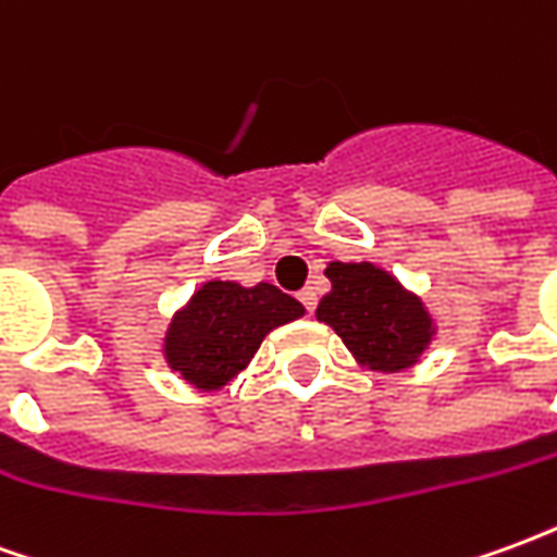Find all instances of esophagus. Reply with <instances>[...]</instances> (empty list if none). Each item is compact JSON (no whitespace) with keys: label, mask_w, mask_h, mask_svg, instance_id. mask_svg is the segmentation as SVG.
<instances>
[{"label":"esophagus","mask_w":557,"mask_h":557,"mask_svg":"<svg viewBox=\"0 0 557 557\" xmlns=\"http://www.w3.org/2000/svg\"><path fill=\"white\" fill-rule=\"evenodd\" d=\"M298 298H301L304 310H307V313H313V310H315V292L313 289H304L301 295H298Z\"/></svg>","instance_id":"1"}]
</instances>
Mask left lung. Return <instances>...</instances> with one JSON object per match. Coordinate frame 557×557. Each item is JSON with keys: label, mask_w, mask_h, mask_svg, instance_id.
Here are the masks:
<instances>
[{"label": "left lung", "mask_w": 557, "mask_h": 557, "mask_svg": "<svg viewBox=\"0 0 557 557\" xmlns=\"http://www.w3.org/2000/svg\"><path fill=\"white\" fill-rule=\"evenodd\" d=\"M325 277L331 292L319 301L315 315L370 370H406L430 346V313L387 271L373 262H331Z\"/></svg>", "instance_id": "8db88e82"}]
</instances>
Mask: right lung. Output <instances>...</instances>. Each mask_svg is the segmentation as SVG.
Listing matches in <instances>:
<instances>
[{"instance_id": "add662e5", "label": "right lung", "mask_w": 557, "mask_h": 557, "mask_svg": "<svg viewBox=\"0 0 557 557\" xmlns=\"http://www.w3.org/2000/svg\"><path fill=\"white\" fill-rule=\"evenodd\" d=\"M304 315V307L271 283L244 289L230 280H211L172 319L166 363L184 382L218 391L244 370L268 331Z\"/></svg>"}]
</instances>
